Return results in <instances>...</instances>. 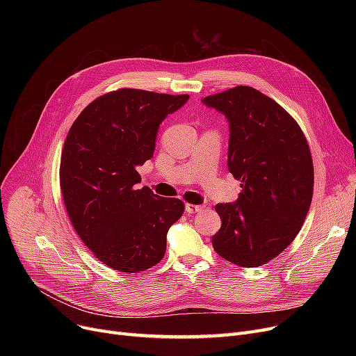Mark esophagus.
I'll return each instance as SVG.
<instances>
[{
  "label": "esophagus",
  "mask_w": 356,
  "mask_h": 356,
  "mask_svg": "<svg viewBox=\"0 0 356 356\" xmlns=\"http://www.w3.org/2000/svg\"><path fill=\"white\" fill-rule=\"evenodd\" d=\"M186 212L188 213H197L202 212L204 209L203 204H192V203H186Z\"/></svg>",
  "instance_id": "1"
}]
</instances>
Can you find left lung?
Returning <instances> with one entry per match:
<instances>
[{
	"mask_svg": "<svg viewBox=\"0 0 356 356\" xmlns=\"http://www.w3.org/2000/svg\"><path fill=\"white\" fill-rule=\"evenodd\" d=\"M229 121L228 168L241 180L235 203H218L213 250L244 268L282 254L300 232L313 197V161L300 125L274 99L235 86L202 99Z\"/></svg>",
	"mask_w": 356,
	"mask_h": 356,
	"instance_id": "left-lung-1",
	"label": "left lung"
}]
</instances>
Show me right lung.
<instances>
[{"instance_id":"1","label":"right lung","mask_w":356,"mask_h":356,"mask_svg":"<svg viewBox=\"0 0 356 356\" xmlns=\"http://www.w3.org/2000/svg\"><path fill=\"white\" fill-rule=\"evenodd\" d=\"M188 99L122 88L90 102L69 129L60 159L69 219L93 255L117 271L159 264L167 231L184 212L180 199L136 184L137 167L153 157L159 125Z\"/></svg>"}]
</instances>
